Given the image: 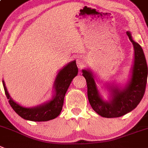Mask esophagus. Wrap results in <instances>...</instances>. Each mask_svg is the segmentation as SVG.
<instances>
[{
	"label": "esophagus",
	"instance_id": "34e87169",
	"mask_svg": "<svg viewBox=\"0 0 148 148\" xmlns=\"http://www.w3.org/2000/svg\"><path fill=\"white\" fill-rule=\"evenodd\" d=\"M84 58H83L82 57H78V58H77V64L79 66L80 68L84 65Z\"/></svg>",
	"mask_w": 148,
	"mask_h": 148
}]
</instances>
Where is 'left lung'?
I'll return each mask as SVG.
<instances>
[{
    "label": "left lung",
    "instance_id": "left-lung-1",
    "mask_svg": "<svg viewBox=\"0 0 148 148\" xmlns=\"http://www.w3.org/2000/svg\"><path fill=\"white\" fill-rule=\"evenodd\" d=\"M134 47V62L130 76L123 86L115 83L107 84L108 100L103 99L98 90L96 75L89 69L82 70L86 80L88 99L91 108L104 118H118L133 110L143 99L147 78V65L143 49L135 42L129 31L126 32Z\"/></svg>",
    "mask_w": 148,
    "mask_h": 148
}]
</instances>
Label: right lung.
<instances>
[{"label": "right lung", "instance_id": "add662e5", "mask_svg": "<svg viewBox=\"0 0 148 148\" xmlns=\"http://www.w3.org/2000/svg\"><path fill=\"white\" fill-rule=\"evenodd\" d=\"M78 73L75 60L67 63L57 73L53 85V95L50 100L33 108H26L15 102L7 91L3 80L4 91L10 105L22 119L32 121H47L58 116L62 109L64 96L72 81Z\"/></svg>", "mask_w": 148, "mask_h": 148}]
</instances>
